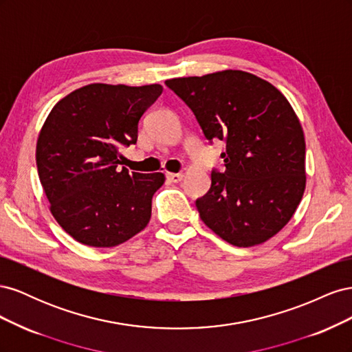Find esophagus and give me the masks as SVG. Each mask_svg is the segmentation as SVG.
Instances as JSON below:
<instances>
[{"mask_svg": "<svg viewBox=\"0 0 352 352\" xmlns=\"http://www.w3.org/2000/svg\"><path fill=\"white\" fill-rule=\"evenodd\" d=\"M166 177H167V180H170V182L177 184V182H180V180L184 179V175L182 173H167Z\"/></svg>", "mask_w": 352, "mask_h": 352, "instance_id": "1", "label": "esophagus"}]
</instances>
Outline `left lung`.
Segmentation results:
<instances>
[{"label":"left lung","instance_id":"8db88e82","mask_svg":"<svg viewBox=\"0 0 352 352\" xmlns=\"http://www.w3.org/2000/svg\"><path fill=\"white\" fill-rule=\"evenodd\" d=\"M167 87L194 111L208 141H226L225 172L197 201L201 220L221 239L248 248L291 220L305 190V140L285 95L242 70L175 78Z\"/></svg>","mask_w":352,"mask_h":352}]
</instances>
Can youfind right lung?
<instances>
[{"label":"right lung","mask_w":352,"mask_h":352,"mask_svg":"<svg viewBox=\"0 0 352 352\" xmlns=\"http://www.w3.org/2000/svg\"><path fill=\"white\" fill-rule=\"evenodd\" d=\"M144 87L91 83L61 98L42 124L36 166L50 211L83 245L110 248L146 228L163 173L129 175L120 148L135 144L144 111L160 97Z\"/></svg>","instance_id":"1"}]
</instances>
